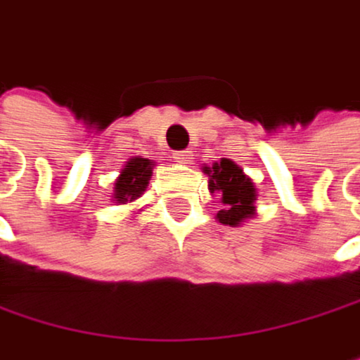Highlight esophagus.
I'll use <instances>...</instances> for the list:
<instances>
[{
  "label": "esophagus",
  "mask_w": 360,
  "mask_h": 360,
  "mask_svg": "<svg viewBox=\"0 0 360 360\" xmlns=\"http://www.w3.org/2000/svg\"><path fill=\"white\" fill-rule=\"evenodd\" d=\"M176 157V161L178 163H191V159H193V150H178V153H174Z\"/></svg>",
  "instance_id": "1"
}]
</instances>
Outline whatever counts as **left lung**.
Here are the masks:
<instances>
[{"label":"left lung","mask_w":360,"mask_h":360,"mask_svg":"<svg viewBox=\"0 0 360 360\" xmlns=\"http://www.w3.org/2000/svg\"><path fill=\"white\" fill-rule=\"evenodd\" d=\"M207 174V188L212 195H220L222 210L216 220L224 226H241L256 216L258 188L254 180L231 159H220L212 165H203Z\"/></svg>","instance_id":"left-lung-1"}]
</instances>
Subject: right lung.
<instances>
[{"instance_id": "1", "label": "right lung", "mask_w": 360, "mask_h": 360, "mask_svg": "<svg viewBox=\"0 0 360 360\" xmlns=\"http://www.w3.org/2000/svg\"><path fill=\"white\" fill-rule=\"evenodd\" d=\"M153 167H155V161L144 159V157H131L129 161H125V165L121 167L115 180L110 201H115L117 205H127L140 199L153 176Z\"/></svg>"}]
</instances>
